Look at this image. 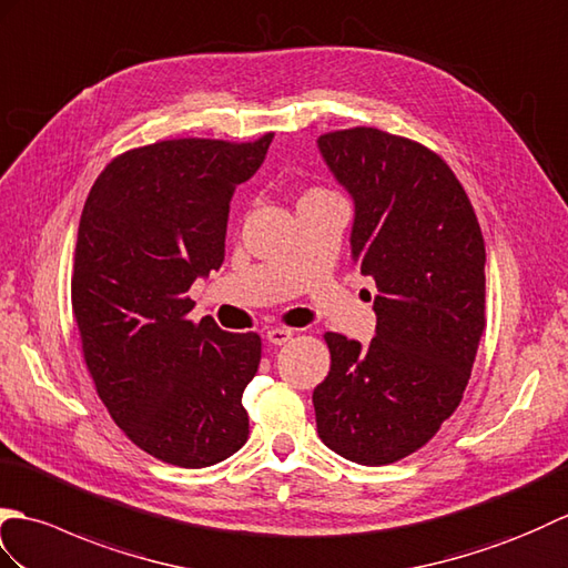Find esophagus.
Wrapping results in <instances>:
<instances>
[{"label": "esophagus", "instance_id": "esophagus-1", "mask_svg": "<svg viewBox=\"0 0 568 568\" xmlns=\"http://www.w3.org/2000/svg\"><path fill=\"white\" fill-rule=\"evenodd\" d=\"M292 337H294V331H288V327H272V331H267V343L272 345H284Z\"/></svg>", "mask_w": 568, "mask_h": 568}]
</instances>
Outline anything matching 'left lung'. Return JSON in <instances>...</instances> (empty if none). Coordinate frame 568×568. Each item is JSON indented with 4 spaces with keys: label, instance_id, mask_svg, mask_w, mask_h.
I'll return each instance as SVG.
<instances>
[{
    "label": "left lung",
    "instance_id": "8db88e82",
    "mask_svg": "<svg viewBox=\"0 0 568 568\" xmlns=\"http://www.w3.org/2000/svg\"><path fill=\"white\" fill-rule=\"evenodd\" d=\"M355 204L352 262L376 282L374 339L327 333L313 390L323 443L382 466L408 457L457 410L486 327V250L471 201L433 150L379 129L318 138Z\"/></svg>",
    "mask_w": 568,
    "mask_h": 568
}]
</instances>
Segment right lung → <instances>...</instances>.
<instances>
[{"mask_svg": "<svg viewBox=\"0 0 568 568\" xmlns=\"http://www.w3.org/2000/svg\"><path fill=\"white\" fill-rule=\"evenodd\" d=\"M272 138L129 150L82 209L72 311L87 369L131 443L184 469L229 459L250 435L243 390L260 367V335L186 321V292L223 264L235 186L260 170Z\"/></svg>", "mask_w": 568, "mask_h": 568, "instance_id": "add662e5", "label": "right lung"}]
</instances>
